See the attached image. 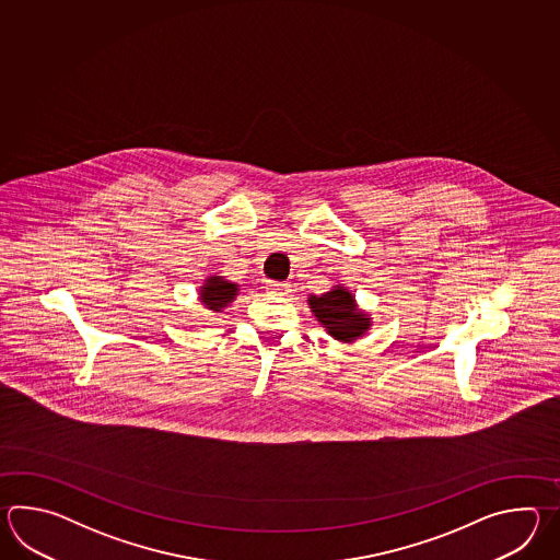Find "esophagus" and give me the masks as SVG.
Listing matches in <instances>:
<instances>
[{"instance_id":"1","label":"esophagus","mask_w":560,"mask_h":560,"mask_svg":"<svg viewBox=\"0 0 560 560\" xmlns=\"http://www.w3.org/2000/svg\"><path fill=\"white\" fill-rule=\"evenodd\" d=\"M266 290L270 294H288L290 292V284L288 282H268Z\"/></svg>"}]
</instances>
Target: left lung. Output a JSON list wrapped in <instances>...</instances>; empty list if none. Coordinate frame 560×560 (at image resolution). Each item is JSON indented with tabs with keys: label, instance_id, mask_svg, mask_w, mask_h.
Returning <instances> with one entry per match:
<instances>
[{
	"label": "left lung",
	"instance_id": "8db88e82",
	"mask_svg": "<svg viewBox=\"0 0 560 560\" xmlns=\"http://www.w3.org/2000/svg\"><path fill=\"white\" fill-rule=\"evenodd\" d=\"M308 306L322 328L338 342H354L372 326L370 314L358 308L352 292L342 284L332 285L320 296L310 294Z\"/></svg>",
	"mask_w": 560,
	"mask_h": 560
}]
</instances>
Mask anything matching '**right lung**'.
<instances>
[{
    "instance_id": "add662e5",
    "label": "right lung",
    "mask_w": 560,
    "mask_h": 560,
    "mask_svg": "<svg viewBox=\"0 0 560 560\" xmlns=\"http://www.w3.org/2000/svg\"><path fill=\"white\" fill-rule=\"evenodd\" d=\"M240 285L226 280L224 276H208L200 285L198 294L203 308L212 310V312H222L228 308L236 296H238Z\"/></svg>"
}]
</instances>
